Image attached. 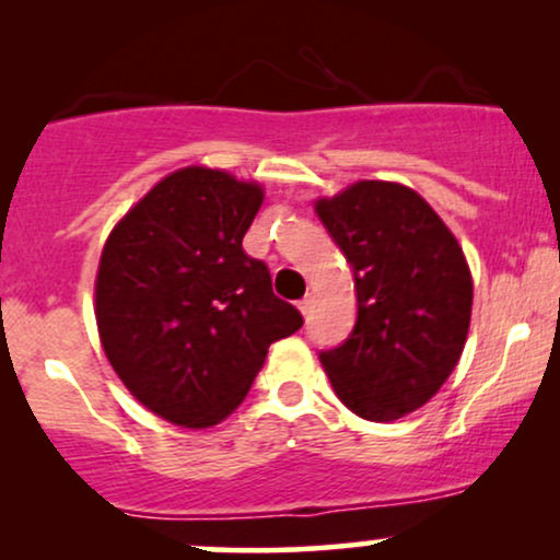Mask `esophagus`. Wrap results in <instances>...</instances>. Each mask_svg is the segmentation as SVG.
<instances>
[{
	"label": "esophagus",
	"instance_id": "34e87169",
	"mask_svg": "<svg viewBox=\"0 0 560 560\" xmlns=\"http://www.w3.org/2000/svg\"><path fill=\"white\" fill-rule=\"evenodd\" d=\"M298 307H300L302 316H307V313H311V307H313V298H311V294H307V298H302V300L298 302Z\"/></svg>",
	"mask_w": 560,
	"mask_h": 560
}]
</instances>
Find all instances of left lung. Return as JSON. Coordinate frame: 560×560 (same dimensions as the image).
Segmentation results:
<instances>
[{"label":"left lung","mask_w":560,"mask_h":560,"mask_svg":"<svg viewBox=\"0 0 560 560\" xmlns=\"http://www.w3.org/2000/svg\"><path fill=\"white\" fill-rule=\"evenodd\" d=\"M352 268L358 320L320 365L347 408L395 421L436 395L458 365L474 284L458 240L421 195L358 182L316 202Z\"/></svg>","instance_id":"1"}]
</instances>
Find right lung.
<instances>
[{
	"mask_svg": "<svg viewBox=\"0 0 560 560\" xmlns=\"http://www.w3.org/2000/svg\"><path fill=\"white\" fill-rule=\"evenodd\" d=\"M262 189L191 165L152 186L107 236L94 287L115 374L160 419L208 429L240 408L268 347L302 326L242 240Z\"/></svg>",
	"mask_w": 560,
	"mask_h": 560,
	"instance_id": "1",
	"label": "right lung"
}]
</instances>
